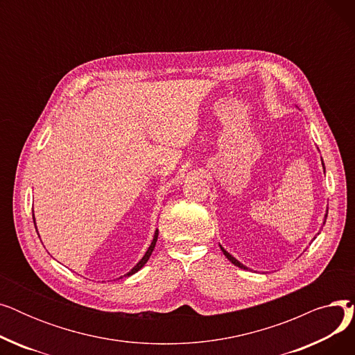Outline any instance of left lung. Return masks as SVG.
Masks as SVG:
<instances>
[{"label": "left lung", "mask_w": 355, "mask_h": 355, "mask_svg": "<svg viewBox=\"0 0 355 355\" xmlns=\"http://www.w3.org/2000/svg\"><path fill=\"white\" fill-rule=\"evenodd\" d=\"M322 166H324V161H322ZM324 173H325V166H324ZM327 216H328V210H327L325 218H327ZM324 225H325V220H324ZM220 249H221V252H223V253H225V256H226V257H227V259L230 260V262H232V263H233L234 266H237V268H240V269H248V268H246L245 265H241V263L239 262V260H237L236 257H233V256H232V254H230L229 252H226V250H225V249H223L221 246H220Z\"/></svg>", "instance_id": "1"}]
</instances>
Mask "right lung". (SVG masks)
Masks as SVG:
<instances>
[{
	"label": "right lung",
	"instance_id": "obj_1",
	"mask_svg": "<svg viewBox=\"0 0 355 355\" xmlns=\"http://www.w3.org/2000/svg\"><path fill=\"white\" fill-rule=\"evenodd\" d=\"M33 220H34V217H33ZM34 226H35V220H34ZM157 239H158V229L155 230V234H154V239H153V243L149 245V248H148V250H146V253L144 254V257L139 260V262L130 269L125 276H130V275H134V273H137L141 268H144V265L148 262V259H149V256H151V253H153V250H154V248H155V243H157Z\"/></svg>",
	"mask_w": 355,
	"mask_h": 355
}]
</instances>
